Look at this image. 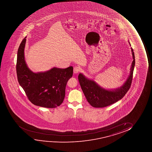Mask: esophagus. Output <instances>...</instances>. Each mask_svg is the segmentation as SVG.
I'll use <instances>...</instances> for the list:
<instances>
[{"mask_svg": "<svg viewBox=\"0 0 152 152\" xmlns=\"http://www.w3.org/2000/svg\"><path fill=\"white\" fill-rule=\"evenodd\" d=\"M80 71V69L79 67L75 66L74 67V70H73L74 73L77 74V73H79Z\"/></svg>", "mask_w": 152, "mask_h": 152, "instance_id": "obj_1", "label": "esophagus"}]
</instances>
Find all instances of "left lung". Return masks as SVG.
<instances>
[{
    "label": "left lung",
    "mask_w": 152,
    "mask_h": 152,
    "mask_svg": "<svg viewBox=\"0 0 152 152\" xmlns=\"http://www.w3.org/2000/svg\"><path fill=\"white\" fill-rule=\"evenodd\" d=\"M131 51L133 60L131 65L130 75L124 84L116 89H105L98 85L95 81L87 79L81 73L79 74L78 78L81 89L88 102L92 106L101 108L109 106L121 99L127 94L131 87L133 70L135 66V57L132 48H131Z\"/></svg>",
    "instance_id": "1"
}]
</instances>
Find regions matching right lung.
I'll use <instances>...</instances> for the list:
<instances>
[{
    "label": "right lung",
    "mask_w": 152,
    "mask_h": 152,
    "mask_svg": "<svg viewBox=\"0 0 152 152\" xmlns=\"http://www.w3.org/2000/svg\"><path fill=\"white\" fill-rule=\"evenodd\" d=\"M26 37L21 42L17 55V77L28 100L37 106L55 108L62 103L67 81L72 77L73 67H53L45 72L34 73L24 58Z\"/></svg>",
    "instance_id": "right-lung-1"
}]
</instances>
